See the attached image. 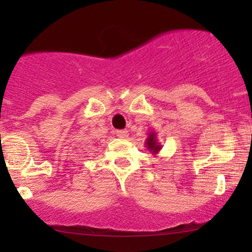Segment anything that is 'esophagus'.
I'll use <instances>...</instances> for the list:
<instances>
[{
    "label": "esophagus",
    "mask_w": 252,
    "mask_h": 252,
    "mask_svg": "<svg viewBox=\"0 0 252 252\" xmlns=\"http://www.w3.org/2000/svg\"><path fill=\"white\" fill-rule=\"evenodd\" d=\"M117 136L121 139H126L129 136L128 130H117Z\"/></svg>",
    "instance_id": "34e87169"
}]
</instances>
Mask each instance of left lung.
I'll return each instance as SVG.
<instances>
[{
	"mask_svg": "<svg viewBox=\"0 0 252 252\" xmlns=\"http://www.w3.org/2000/svg\"><path fill=\"white\" fill-rule=\"evenodd\" d=\"M145 145H146V149L151 152L152 155H157L162 149L161 142L157 140V133L156 131H150L147 134V139L145 141Z\"/></svg>",
	"mask_w": 252,
	"mask_h": 252,
	"instance_id": "left-lung-1",
	"label": "left lung"
}]
</instances>
